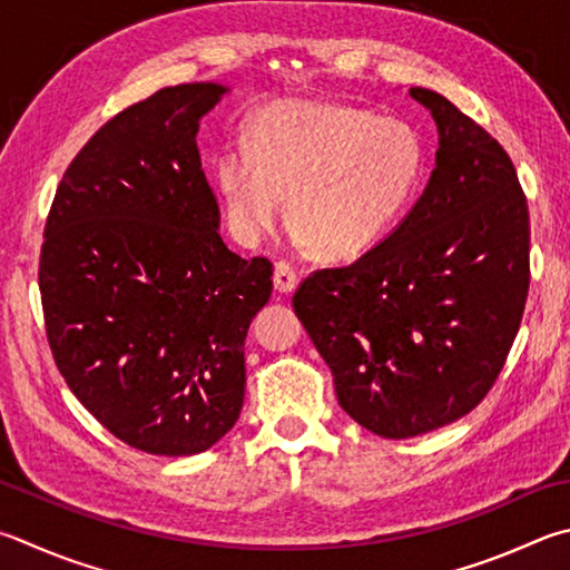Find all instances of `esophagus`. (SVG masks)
Returning <instances> with one entry per match:
<instances>
[{
    "mask_svg": "<svg viewBox=\"0 0 570 570\" xmlns=\"http://www.w3.org/2000/svg\"><path fill=\"white\" fill-rule=\"evenodd\" d=\"M296 286H298V276H296L294 268L284 264V262H278L274 266V288H276V292L278 294H292Z\"/></svg>",
    "mask_w": 570,
    "mask_h": 570,
    "instance_id": "1",
    "label": "esophagus"
}]
</instances>
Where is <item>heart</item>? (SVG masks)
Segmentation results:
<instances>
[{"mask_svg": "<svg viewBox=\"0 0 570 570\" xmlns=\"http://www.w3.org/2000/svg\"><path fill=\"white\" fill-rule=\"evenodd\" d=\"M426 147L406 119L338 101L282 99L256 114L246 144L216 159L229 229L256 244L286 196L294 236L328 262L358 258L396 226L421 189Z\"/></svg>", "mask_w": 570, "mask_h": 570, "instance_id": "obj_1", "label": "heart"}]
</instances>
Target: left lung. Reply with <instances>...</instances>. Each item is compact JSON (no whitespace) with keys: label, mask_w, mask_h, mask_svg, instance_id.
<instances>
[{"label":"left lung","mask_w":570,"mask_h":570,"mask_svg":"<svg viewBox=\"0 0 570 570\" xmlns=\"http://www.w3.org/2000/svg\"><path fill=\"white\" fill-rule=\"evenodd\" d=\"M436 167L403 222L354 264L321 268L294 312L341 409L384 439L459 421L499 379L529 296V204L509 154L439 91Z\"/></svg>","instance_id":"1"}]
</instances>
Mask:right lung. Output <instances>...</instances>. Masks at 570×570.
Returning a JSON list of instances; mask_svg holds the SVG:
<instances>
[{"instance_id": "1", "label": "right lung", "mask_w": 570, "mask_h": 570, "mask_svg": "<svg viewBox=\"0 0 570 570\" xmlns=\"http://www.w3.org/2000/svg\"><path fill=\"white\" fill-rule=\"evenodd\" d=\"M229 87L196 81L109 119L69 164L39 258L47 338L101 426L154 456L212 449L239 419L244 341L272 264L219 236L196 134Z\"/></svg>"}]
</instances>
